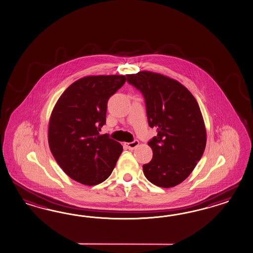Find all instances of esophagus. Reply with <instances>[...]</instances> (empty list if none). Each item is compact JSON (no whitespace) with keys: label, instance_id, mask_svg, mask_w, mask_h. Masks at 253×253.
<instances>
[{"label":"esophagus","instance_id":"obj_1","mask_svg":"<svg viewBox=\"0 0 253 253\" xmlns=\"http://www.w3.org/2000/svg\"><path fill=\"white\" fill-rule=\"evenodd\" d=\"M139 144V142H138V140L137 139H135L134 141H132V142H129V143H126V146L127 147V149H129V150H134L136 147H137Z\"/></svg>","mask_w":253,"mask_h":253}]
</instances>
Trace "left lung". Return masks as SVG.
I'll list each match as a JSON object with an SVG mask.
<instances>
[{
    "mask_svg": "<svg viewBox=\"0 0 253 253\" xmlns=\"http://www.w3.org/2000/svg\"><path fill=\"white\" fill-rule=\"evenodd\" d=\"M126 80L143 95L149 126L157 128L148 142L153 155L143 166L145 176L161 188L174 187L193 171L205 150L200 106L187 87L166 76L141 71Z\"/></svg>",
    "mask_w": 253,
    "mask_h": 253,
    "instance_id": "obj_1",
    "label": "left lung"
}]
</instances>
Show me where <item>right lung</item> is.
I'll list each match as a JSON object with an SVG mask.
<instances>
[{
  "instance_id": "right-lung-1",
  "label": "right lung",
  "mask_w": 253,
  "mask_h": 253,
  "mask_svg": "<svg viewBox=\"0 0 253 253\" xmlns=\"http://www.w3.org/2000/svg\"><path fill=\"white\" fill-rule=\"evenodd\" d=\"M125 76H89L74 82L52 110L48 140L58 165L69 177L94 186L113 172L123 147L99 131L106 123L109 98Z\"/></svg>"
}]
</instances>
